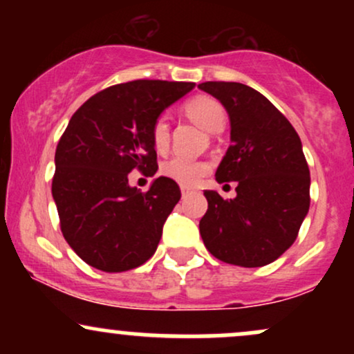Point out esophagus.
<instances>
[{
    "label": "esophagus",
    "mask_w": 354,
    "mask_h": 354,
    "mask_svg": "<svg viewBox=\"0 0 354 354\" xmlns=\"http://www.w3.org/2000/svg\"><path fill=\"white\" fill-rule=\"evenodd\" d=\"M191 193H194L193 188H188V186H181V194H183V198L188 196V194H191Z\"/></svg>",
    "instance_id": "esophagus-1"
}]
</instances>
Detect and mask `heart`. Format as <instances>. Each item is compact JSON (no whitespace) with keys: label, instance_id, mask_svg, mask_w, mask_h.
<instances>
[{"label":"heart","instance_id":"obj_1","mask_svg":"<svg viewBox=\"0 0 354 354\" xmlns=\"http://www.w3.org/2000/svg\"><path fill=\"white\" fill-rule=\"evenodd\" d=\"M188 118L201 126L208 133H219L226 124V109L218 100L211 96H194L185 104ZM151 141L158 153H166L169 148V124L165 116H160L153 123ZM209 163L206 161L188 160V158H171L166 161L161 171L166 178L176 181L181 186H196L209 173Z\"/></svg>","mask_w":354,"mask_h":354}]
</instances>
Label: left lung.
I'll use <instances>...</instances> for the list:
<instances>
[{
    "mask_svg": "<svg viewBox=\"0 0 354 354\" xmlns=\"http://www.w3.org/2000/svg\"><path fill=\"white\" fill-rule=\"evenodd\" d=\"M230 116L231 145L216 169L218 183H236V198L206 189L203 243L230 265L273 263L295 243L310 209V168L301 140L270 100L241 83L206 81Z\"/></svg>",
    "mask_w": 354,
    "mask_h": 354,
    "instance_id": "left-lung-1",
    "label": "left lung"
}]
</instances>
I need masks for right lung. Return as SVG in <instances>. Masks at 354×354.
Listing matches in <instances>:
<instances>
[{"label":"right lung","instance_id":"1","mask_svg":"<svg viewBox=\"0 0 354 354\" xmlns=\"http://www.w3.org/2000/svg\"><path fill=\"white\" fill-rule=\"evenodd\" d=\"M193 88L185 81H129L96 93L71 116L56 148L51 193L64 239L89 266L121 273L156 251L180 186L160 176L141 193L128 174L158 171L153 123Z\"/></svg>","mask_w":354,"mask_h":354}]
</instances>
